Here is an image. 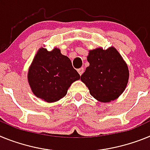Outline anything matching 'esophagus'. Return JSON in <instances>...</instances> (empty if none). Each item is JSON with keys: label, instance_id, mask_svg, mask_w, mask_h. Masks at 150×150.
Wrapping results in <instances>:
<instances>
[{"label": "esophagus", "instance_id": "esophagus-1", "mask_svg": "<svg viewBox=\"0 0 150 150\" xmlns=\"http://www.w3.org/2000/svg\"><path fill=\"white\" fill-rule=\"evenodd\" d=\"M77 71H78V72L79 73V75H81L83 73H84V68H80V69H79L77 70Z\"/></svg>", "mask_w": 150, "mask_h": 150}]
</instances>
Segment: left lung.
I'll list each match as a JSON object with an SVG mask.
<instances>
[{"label": "left lung", "mask_w": 150, "mask_h": 150, "mask_svg": "<svg viewBox=\"0 0 150 150\" xmlns=\"http://www.w3.org/2000/svg\"><path fill=\"white\" fill-rule=\"evenodd\" d=\"M90 66L81 76L90 93L101 102H110L118 98L125 89L129 71L125 62L116 49L97 48L90 50Z\"/></svg>", "instance_id": "left-lung-1"}]
</instances>
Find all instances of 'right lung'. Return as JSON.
<instances>
[{
	"instance_id": "1",
	"label": "right lung",
	"mask_w": 150,
	"mask_h": 150,
	"mask_svg": "<svg viewBox=\"0 0 150 150\" xmlns=\"http://www.w3.org/2000/svg\"><path fill=\"white\" fill-rule=\"evenodd\" d=\"M80 79L69 58L59 49L48 51L40 48L30 66L28 80L36 97L46 102H56L64 97L71 83Z\"/></svg>"
}]
</instances>
